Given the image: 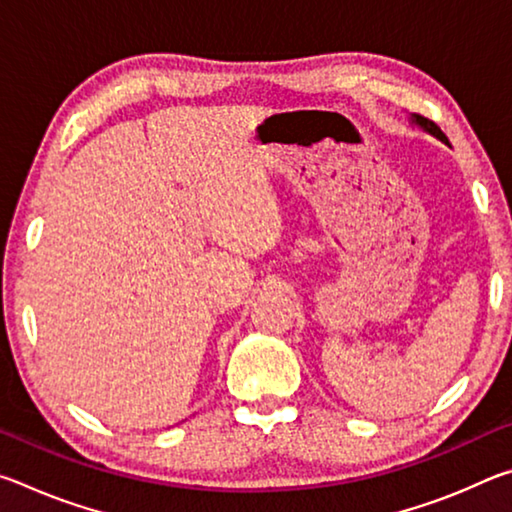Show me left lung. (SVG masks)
<instances>
[{
	"label": "left lung",
	"instance_id": "obj_1",
	"mask_svg": "<svg viewBox=\"0 0 512 512\" xmlns=\"http://www.w3.org/2000/svg\"><path fill=\"white\" fill-rule=\"evenodd\" d=\"M413 121H415V124H418V126H422V128H424V131H427V133H431L433 137H438V140H440V142H445V144H449V142H447V137H445V133H443V131H440V128H438L436 124H433V121H431V119H427V117H422V115H413Z\"/></svg>",
	"mask_w": 512,
	"mask_h": 512
}]
</instances>
